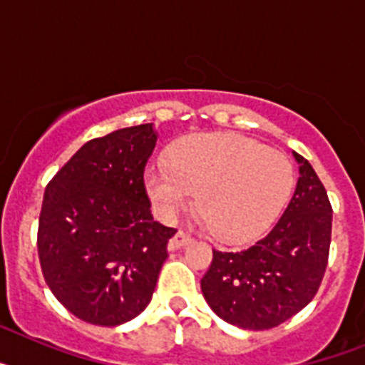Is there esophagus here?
<instances>
[{"instance_id": "1", "label": "esophagus", "mask_w": 365, "mask_h": 365, "mask_svg": "<svg viewBox=\"0 0 365 365\" xmlns=\"http://www.w3.org/2000/svg\"><path fill=\"white\" fill-rule=\"evenodd\" d=\"M192 241H193L192 235L186 234V232H182V230H179L175 235H173L172 240H170V245H168V247H170V250H177V248L190 245Z\"/></svg>"}]
</instances>
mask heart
Listing matches in <instances>:
<instances>
[{"label": "heart", "mask_w": 365, "mask_h": 365, "mask_svg": "<svg viewBox=\"0 0 365 365\" xmlns=\"http://www.w3.org/2000/svg\"><path fill=\"white\" fill-rule=\"evenodd\" d=\"M144 185L155 210L173 219L195 192L201 217L222 241L261 235L294 190L285 155L235 133L192 135L173 146L170 160L148 164Z\"/></svg>", "instance_id": "b5f03b06"}]
</instances>
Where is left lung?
I'll return each mask as SVG.
<instances>
[{"instance_id":"8db88e82","label":"left lung","mask_w":365,"mask_h":365,"mask_svg":"<svg viewBox=\"0 0 365 365\" xmlns=\"http://www.w3.org/2000/svg\"><path fill=\"white\" fill-rule=\"evenodd\" d=\"M294 159L298 185L276 227L245 250H214L201 279L212 311L241 329H272L298 314L327 269L333 208L309 160Z\"/></svg>"}]
</instances>
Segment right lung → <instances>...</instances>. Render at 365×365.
Returning <instances> with one entry per match:
<instances>
[{
    "instance_id": "add662e5",
    "label": "right lung",
    "mask_w": 365,
    "mask_h": 365,
    "mask_svg": "<svg viewBox=\"0 0 365 365\" xmlns=\"http://www.w3.org/2000/svg\"><path fill=\"white\" fill-rule=\"evenodd\" d=\"M153 124L93 138L49 180L38 221L45 283L93 325L133 320L151 302L175 228L155 221L144 170Z\"/></svg>"
}]
</instances>
